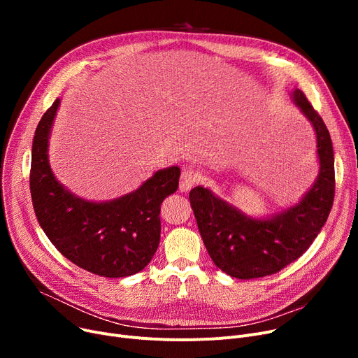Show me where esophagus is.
Returning a JSON list of instances; mask_svg holds the SVG:
<instances>
[{"label":"esophagus","instance_id":"1","mask_svg":"<svg viewBox=\"0 0 358 358\" xmlns=\"http://www.w3.org/2000/svg\"><path fill=\"white\" fill-rule=\"evenodd\" d=\"M196 174L192 171V169H187V171H182L181 174V178H180V190L182 193H189L193 185L196 182Z\"/></svg>","mask_w":358,"mask_h":358}]
</instances>
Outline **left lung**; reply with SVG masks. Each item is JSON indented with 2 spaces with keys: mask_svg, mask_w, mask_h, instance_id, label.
I'll list each match as a JSON object with an SVG mask.
<instances>
[{
  "mask_svg": "<svg viewBox=\"0 0 358 358\" xmlns=\"http://www.w3.org/2000/svg\"><path fill=\"white\" fill-rule=\"evenodd\" d=\"M290 99L316 136L319 173L302 197L280 212L252 216L208 187L197 185L189 196L206 250L217 268L235 278L271 275L297 259L321 232L332 208L335 173L329 131L302 91L294 88Z\"/></svg>",
  "mask_w": 358,
  "mask_h": 358,
  "instance_id": "left-lung-1",
  "label": "left lung"
}]
</instances>
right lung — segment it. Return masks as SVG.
Segmentation results:
<instances>
[{"mask_svg": "<svg viewBox=\"0 0 358 358\" xmlns=\"http://www.w3.org/2000/svg\"><path fill=\"white\" fill-rule=\"evenodd\" d=\"M61 99L36 127L31 146L30 193L46 236L64 257L101 277L142 271L161 238V204L178 189L180 166L158 169L136 190L94 201L73 194L56 178L49 162V139Z\"/></svg>", "mask_w": 358, "mask_h": 358, "instance_id": "right-lung-1", "label": "right lung"}]
</instances>
